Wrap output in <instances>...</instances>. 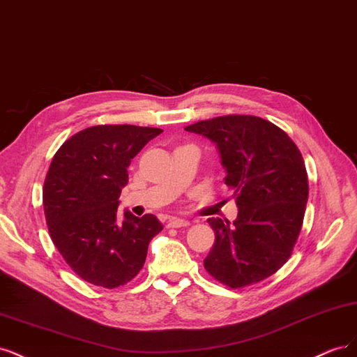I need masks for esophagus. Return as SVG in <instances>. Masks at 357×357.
Listing matches in <instances>:
<instances>
[{
  "instance_id": "1",
  "label": "esophagus",
  "mask_w": 357,
  "mask_h": 357,
  "mask_svg": "<svg viewBox=\"0 0 357 357\" xmlns=\"http://www.w3.org/2000/svg\"><path fill=\"white\" fill-rule=\"evenodd\" d=\"M188 225H190V221L179 220V218H170L167 222V227L170 228H181V227H188Z\"/></svg>"
}]
</instances>
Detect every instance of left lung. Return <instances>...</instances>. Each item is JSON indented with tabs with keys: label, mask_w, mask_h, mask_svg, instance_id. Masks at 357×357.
<instances>
[{
	"label": "left lung",
	"mask_w": 357,
	"mask_h": 357,
	"mask_svg": "<svg viewBox=\"0 0 357 357\" xmlns=\"http://www.w3.org/2000/svg\"><path fill=\"white\" fill-rule=\"evenodd\" d=\"M216 144L238 215L209 218L215 243L204 268L228 287L270 278L292 255L308 199L303 155L280 128L255 116H222L185 128Z\"/></svg>",
	"instance_id": "1"
}]
</instances>
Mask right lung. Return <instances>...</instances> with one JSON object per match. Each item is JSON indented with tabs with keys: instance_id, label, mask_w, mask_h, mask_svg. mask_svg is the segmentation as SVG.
<instances>
[{
	"instance_id": "1",
	"label": "right lung",
	"mask_w": 357,
	"mask_h": 357,
	"mask_svg": "<svg viewBox=\"0 0 357 357\" xmlns=\"http://www.w3.org/2000/svg\"><path fill=\"white\" fill-rule=\"evenodd\" d=\"M130 124L91 126L57 149L43 188L45 221L54 246L83 280L114 289L144 267L148 245L163 229L151 213L124 212L121 188L132 158L162 133Z\"/></svg>"
}]
</instances>
